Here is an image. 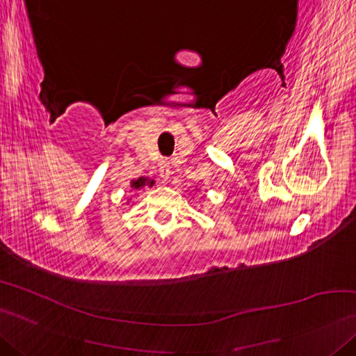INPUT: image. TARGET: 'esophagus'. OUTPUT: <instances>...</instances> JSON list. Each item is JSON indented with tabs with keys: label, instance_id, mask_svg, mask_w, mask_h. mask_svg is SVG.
Returning a JSON list of instances; mask_svg holds the SVG:
<instances>
[{
	"label": "esophagus",
	"instance_id": "obj_1",
	"mask_svg": "<svg viewBox=\"0 0 356 356\" xmlns=\"http://www.w3.org/2000/svg\"><path fill=\"white\" fill-rule=\"evenodd\" d=\"M159 172H160V177L163 179V180H168V179H170V172H171V165H170V161H166V160L161 161L160 166H159Z\"/></svg>",
	"mask_w": 356,
	"mask_h": 356
}]
</instances>
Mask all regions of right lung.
I'll use <instances>...</instances> for the list:
<instances>
[{
    "label": "right lung",
    "mask_w": 356,
    "mask_h": 356,
    "mask_svg": "<svg viewBox=\"0 0 356 356\" xmlns=\"http://www.w3.org/2000/svg\"><path fill=\"white\" fill-rule=\"evenodd\" d=\"M156 184V180H152V179H149V177H138V179H134L132 182H131V188H134V190H143L145 186H151ZM129 204V202H127Z\"/></svg>",
    "instance_id": "add662e5"
}]
</instances>
